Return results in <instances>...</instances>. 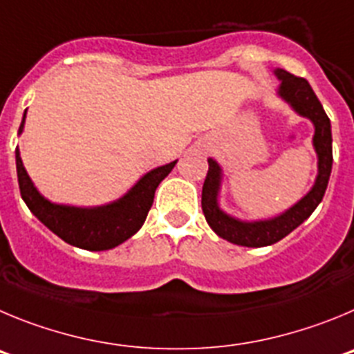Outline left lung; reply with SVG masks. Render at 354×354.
<instances>
[{"mask_svg": "<svg viewBox=\"0 0 354 354\" xmlns=\"http://www.w3.org/2000/svg\"><path fill=\"white\" fill-rule=\"evenodd\" d=\"M275 75L280 81L279 95L292 111L300 116L310 120L314 125V138L312 146L317 155V176L312 189L301 197L296 205L286 209L280 215L263 221H241L229 215L218 205V194L222 185V167L218 162L208 158V174L203 185V197L201 206L209 227L224 240L241 247H266L273 245L289 232L295 231L304 221H307L312 212L323 201L328 180L332 174L333 153H332V125L330 118L324 113L321 102L307 82V79L296 77L282 68H275Z\"/></svg>", "mask_w": 354, "mask_h": 354, "instance_id": "8db88e82", "label": "left lung"}]
</instances>
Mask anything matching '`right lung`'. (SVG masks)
<instances>
[{
  "instance_id": "right-lung-1",
  "label": "right lung",
  "mask_w": 354,
  "mask_h": 354,
  "mask_svg": "<svg viewBox=\"0 0 354 354\" xmlns=\"http://www.w3.org/2000/svg\"><path fill=\"white\" fill-rule=\"evenodd\" d=\"M24 122H26V111L19 127V136L24 130ZM176 162H169L146 173L125 196L109 205L81 208V206L58 205L46 199L38 192L30 174L24 169L19 148L15 149V165H17L22 201L38 221L49 227L56 236L84 250H109L133 236L142 227L146 215L153 205L155 190L160 181L173 171Z\"/></svg>"
}]
</instances>
